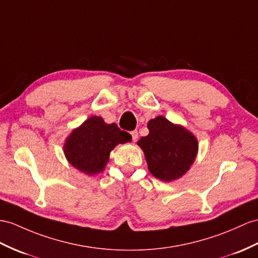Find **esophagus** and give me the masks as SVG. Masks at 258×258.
<instances>
[{"label": "esophagus", "instance_id": "1", "mask_svg": "<svg viewBox=\"0 0 258 258\" xmlns=\"http://www.w3.org/2000/svg\"><path fill=\"white\" fill-rule=\"evenodd\" d=\"M138 131L137 130H134V131H131V137H133V141L134 142H136L137 140H138Z\"/></svg>", "mask_w": 258, "mask_h": 258}]
</instances>
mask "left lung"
Wrapping results in <instances>:
<instances>
[{
  "mask_svg": "<svg viewBox=\"0 0 258 258\" xmlns=\"http://www.w3.org/2000/svg\"><path fill=\"white\" fill-rule=\"evenodd\" d=\"M149 135L138 141L148 168L154 177L172 181L190 168L198 152V141L183 125L159 116L148 122Z\"/></svg>",
  "mask_w": 258,
  "mask_h": 258,
  "instance_id": "obj_1",
  "label": "left lung"
}]
</instances>
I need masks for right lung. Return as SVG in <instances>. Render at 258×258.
I'll return each instance as SVG.
<instances>
[{
  "label": "right lung",
  "mask_w": 258,
  "mask_h": 258,
  "mask_svg": "<svg viewBox=\"0 0 258 258\" xmlns=\"http://www.w3.org/2000/svg\"><path fill=\"white\" fill-rule=\"evenodd\" d=\"M131 141V136L116 123H106L102 117L92 116L67 138L64 154L68 162L84 174L103 172L110 151L119 143Z\"/></svg>",
  "instance_id": "obj_1"
}]
</instances>
